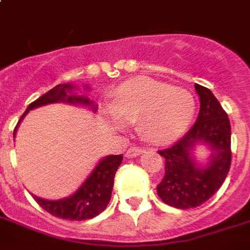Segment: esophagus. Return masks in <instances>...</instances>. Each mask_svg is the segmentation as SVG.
Returning <instances> with one entry per match:
<instances>
[{"mask_svg": "<svg viewBox=\"0 0 250 250\" xmlns=\"http://www.w3.org/2000/svg\"><path fill=\"white\" fill-rule=\"evenodd\" d=\"M141 153H144V149L140 148V146H136V145H133L131 148L127 149V152H125V157L127 158H133V157L140 156Z\"/></svg>", "mask_w": 250, "mask_h": 250, "instance_id": "34e87169", "label": "esophagus"}]
</instances>
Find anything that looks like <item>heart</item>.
<instances>
[{"instance_id": "1", "label": "heart", "mask_w": 250, "mask_h": 250, "mask_svg": "<svg viewBox=\"0 0 250 250\" xmlns=\"http://www.w3.org/2000/svg\"><path fill=\"white\" fill-rule=\"evenodd\" d=\"M110 123L139 121V131L149 141L167 144L176 140L192 122L194 100L189 92L148 78H137L118 86L110 101Z\"/></svg>"}]
</instances>
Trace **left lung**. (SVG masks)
<instances>
[{"mask_svg": "<svg viewBox=\"0 0 250 250\" xmlns=\"http://www.w3.org/2000/svg\"><path fill=\"white\" fill-rule=\"evenodd\" d=\"M200 96L197 121L188 132L168 148L158 150L165 158V176L157 193L165 204L178 209L197 208L217 192L231 166V125L229 115L211 90L194 84ZM198 142L212 149L209 164L196 165L190 152Z\"/></svg>", "mask_w": 250, "mask_h": 250, "instance_id": "8db88e82", "label": "left lung"}]
</instances>
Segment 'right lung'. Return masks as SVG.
Here are the masks:
<instances>
[{
    "label": "right lung",
    "instance_id": "add662e5",
    "mask_svg": "<svg viewBox=\"0 0 250 250\" xmlns=\"http://www.w3.org/2000/svg\"><path fill=\"white\" fill-rule=\"evenodd\" d=\"M74 85L71 84H58L53 89L42 94L36 101L29 104L24 114L21 115L18 125L24 118V115L29 110L39 107V106L48 105L53 102H68V104H78V105H89L92 106L93 111H96V106L93 101H89V98L84 96H75L71 94ZM17 125V127H18ZM17 127L14 129V135L17 131ZM123 156H107L100 161V164L96 166L90 175L86 178L85 182L79 187V189L70 197L57 200V201H48L44 198L33 196L36 202L46 210L49 214L54 217L67 219V221H85L97 217L106 209L111 198V190L114 186V176L117 172L118 167L121 166Z\"/></svg>",
    "mask_w": 250,
    "mask_h": 250
}]
</instances>
